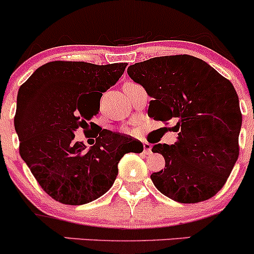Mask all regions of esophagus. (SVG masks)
I'll return each mask as SVG.
<instances>
[{"instance_id":"esophagus-1","label":"esophagus","mask_w":254,"mask_h":254,"mask_svg":"<svg viewBox=\"0 0 254 254\" xmlns=\"http://www.w3.org/2000/svg\"><path fill=\"white\" fill-rule=\"evenodd\" d=\"M151 148H152V146L150 145L148 142H143V152L145 153H151Z\"/></svg>"}]
</instances>
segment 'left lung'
<instances>
[{"instance_id":"1","label":"left lung","mask_w":254,"mask_h":254,"mask_svg":"<svg viewBox=\"0 0 254 254\" xmlns=\"http://www.w3.org/2000/svg\"><path fill=\"white\" fill-rule=\"evenodd\" d=\"M152 98L147 114L172 120L177 141L157 143L165 170L152 173L156 188L179 203L204 201L224 187L238 158L242 114L236 89L205 61L161 56L127 67Z\"/></svg>"}]
</instances>
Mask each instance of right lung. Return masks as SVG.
<instances>
[{"label":"right lung","instance_id":"add662e5","mask_svg":"<svg viewBox=\"0 0 254 254\" xmlns=\"http://www.w3.org/2000/svg\"><path fill=\"white\" fill-rule=\"evenodd\" d=\"M127 65L53 61L19 87L14 129L20 157L55 200L68 205L96 200L111 189L123 156L142 152L140 141L107 129L99 130L89 148L75 140V131H86L98 114L103 92L115 84Z\"/></svg>","mask_w":254,"mask_h":254}]
</instances>
